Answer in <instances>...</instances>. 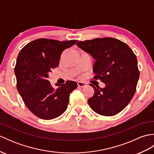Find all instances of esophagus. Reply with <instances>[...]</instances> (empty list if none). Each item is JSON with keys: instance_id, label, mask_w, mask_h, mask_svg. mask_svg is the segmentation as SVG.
I'll return each instance as SVG.
<instances>
[{"instance_id": "obj_1", "label": "esophagus", "mask_w": 154, "mask_h": 154, "mask_svg": "<svg viewBox=\"0 0 154 154\" xmlns=\"http://www.w3.org/2000/svg\"><path fill=\"white\" fill-rule=\"evenodd\" d=\"M77 85H78V87H79L85 88V87H86L87 85H86L85 83H82V82H78V83H77Z\"/></svg>"}]
</instances>
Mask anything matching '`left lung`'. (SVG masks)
<instances>
[{"label": "left lung", "mask_w": 154, "mask_h": 154, "mask_svg": "<svg viewBox=\"0 0 154 154\" xmlns=\"http://www.w3.org/2000/svg\"><path fill=\"white\" fill-rule=\"evenodd\" d=\"M77 45L95 60L93 71L104 88L90 85L94 95L88 103L94 112L110 116L121 112L132 100L140 76L136 56L124 42L112 38L78 42Z\"/></svg>", "instance_id": "left-lung-1"}]
</instances>
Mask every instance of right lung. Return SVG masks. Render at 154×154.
Returning <instances> with one entry per match:
<instances>
[{
  "label": "right lung",
  "instance_id": "1",
  "mask_svg": "<svg viewBox=\"0 0 154 154\" xmlns=\"http://www.w3.org/2000/svg\"><path fill=\"white\" fill-rule=\"evenodd\" d=\"M77 42L38 39L20 51L14 68L16 87L28 109L42 119L61 115L67 109L70 94L77 87L76 82L67 81L55 83L58 87L54 89L48 80L52 69L60 63L62 52Z\"/></svg>",
  "mask_w": 154,
  "mask_h": 154
}]
</instances>
